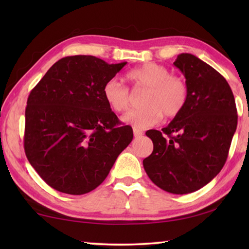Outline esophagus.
I'll list each match as a JSON object with an SVG mask.
<instances>
[{"label": "esophagus", "mask_w": 249, "mask_h": 249, "mask_svg": "<svg viewBox=\"0 0 249 249\" xmlns=\"http://www.w3.org/2000/svg\"><path fill=\"white\" fill-rule=\"evenodd\" d=\"M133 132H134V136L135 137H141L142 134H144V132L141 129H138L137 127H133Z\"/></svg>", "instance_id": "obj_1"}]
</instances>
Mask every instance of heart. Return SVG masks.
Segmentation results:
<instances>
[{"label":"heart","instance_id":"obj_1","mask_svg":"<svg viewBox=\"0 0 249 249\" xmlns=\"http://www.w3.org/2000/svg\"><path fill=\"white\" fill-rule=\"evenodd\" d=\"M126 77L135 88L148 89L142 104L145 107L133 109L122 120L137 128H147L158 124L165 114L168 119L179 115L188 101V84L180 75L171 74L161 65L145 64L130 70ZM103 98L108 107L117 113L126 112L132 95L127 87L115 78L108 79L103 86Z\"/></svg>","mask_w":249,"mask_h":249}]
</instances>
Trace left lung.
<instances>
[{"instance_id":"left-lung-1","label":"left lung","mask_w":249,"mask_h":249,"mask_svg":"<svg viewBox=\"0 0 249 249\" xmlns=\"http://www.w3.org/2000/svg\"><path fill=\"white\" fill-rule=\"evenodd\" d=\"M174 65L188 84L187 104L161 132H146L154 150L142 165L157 187L187 195L222 170L237 127V109L229 83L210 65L191 53H180Z\"/></svg>"}]
</instances>
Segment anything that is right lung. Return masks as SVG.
<instances>
[{
	"instance_id": "obj_1",
	"label": "right lung",
	"mask_w": 249,
	"mask_h": 249,
	"mask_svg": "<svg viewBox=\"0 0 249 249\" xmlns=\"http://www.w3.org/2000/svg\"><path fill=\"white\" fill-rule=\"evenodd\" d=\"M127 62L69 56L52 66L29 93L24 149L46 183L80 196L103 182L133 140L103 98V86Z\"/></svg>"
}]
</instances>
